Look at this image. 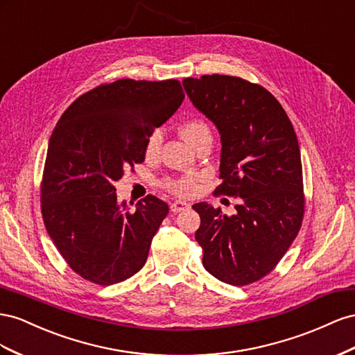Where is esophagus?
<instances>
[{"mask_svg": "<svg viewBox=\"0 0 355 355\" xmlns=\"http://www.w3.org/2000/svg\"><path fill=\"white\" fill-rule=\"evenodd\" d=\"M187 208H190V204H187V202H184V200H175L171 204L172 212H180V211H184Z\"/></svg>", "mask_w": 355, "mask_h": 355, "instance_id": "esophagus-1", "label": "esophagus"}]
</instances>
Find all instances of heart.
Segmentation results:
<instances>
[{"label":"heart","mask_w":355,"mask_h":355,"mask_svg":"<svg viewBox=\"0 0 355 355\" xmlns=\"http://www.w3.org/2000/svg\"><path fill=\"white\" fill-rule=\"evenodd\" d=\"M180 134L191 148H195L199 143H202V141L211 139L212 137L209 126L199 117H191L184 120L183 123L180 125ZM160 144H162V135L156 130V132L151 134L146 141V156L155 157L159 153ZM198 180L199 177L195 174L178 177V178H166L164 181V187L168 189L171 193L184 198V196H190L196 190Z\"/></svg>","instance_id":"1"}]
</instances>
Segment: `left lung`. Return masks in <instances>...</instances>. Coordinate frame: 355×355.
Returning <instances> with one entry per match:
<instances>
[{"label":"left lung","instance_id":"8db88e82","mask_svg":"<svg viewBox=\"0 0 355 355\" xmlns=\"http://www.w3.org/2000/svg\"><path fill=\"white\" fill-rule=\"evenodd\" d=\"M183 85L220 132L221 183L214 193L239 198L234 216L207 202L193 205L202 263L226 284H252L284 257L305 214L295 128L269 90L241 77L212 74Z\"/></svg>","mask_w":355,"mask_h":355}]
</instances>
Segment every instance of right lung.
<instances>
[{
  "instance_id": "right-lung-1",
  "label": "right lung",
  "mask_w": 355,
  "mask_h": 355,
  "mask_svg": "<svg viewBox=\"0 0 355 355\" xmlns=\"http://www.w3.org/2000/svg\"><path fill=\"white\" fill-rule=\"evenodd\" d=\"M184 99L178 80L121 78L78 96L49 141L40 202L49 236L80 277L99 286L146 265L168 205L148 195L135 209L114 183L144 162L146 141Z\"/></svg>"
}]
</instances>
